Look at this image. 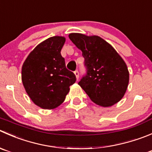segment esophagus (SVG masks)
I'll return each mask as SVG.
<instances>
[{
    "label": "esophagus",
    "instance_id": "esophagus-1",
    "mask_svg": "<svg viewBox=\"0 0 152 152\" xmlns=\"http://www.w3.org/2000/svg\"><path fill=\"white\" fill-rule=\"evenodd\" d=\"M74 74L76 75V79H79V71H78V70H75V71H74Z\"/></svg>",
    "mask_w": 152,
    "mask_h": 152
}]
</instances>
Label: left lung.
<instances>
[{
	"label": "left lung",
	"mask_w": 152,
	"mask_h": 152,
	"mask_svg": "<svg viewBox=\"0 0 152 152\" xmlns=\"http://www.w3.org/2000/svg\"><path fill=\"white\" fill-rule=\"evenodd\" d=\"M69 39L82 50L86 74L79 85L91 100L110 107L122 99L129 82L124 60L107 42L97 35L70 33Z\"/></svg>",
	"instance_id": "1"
}]
</instances>
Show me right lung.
<instances>
[{
    "label": "right lung",
    "instance_id": "obj_1",
    "mask_svg": "<svg viewBox=\"0 0 152 152\" xmlns=\"http://www.w3.org/2000/svg\"><path fill=\"white\" fill-rule=\"evenodd\" d=\"M62 36H53L35 47L22 66L21 79L26 92L36 105L53 109L65 99L76 79L66 68L61 50Z\"/></svg>",
    "mask_w": 152,
    "mask_h": 152
}]
</instances>
